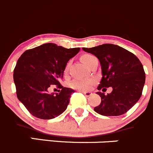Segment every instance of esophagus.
I'll use <instances>...</instances> for the list:
<instances>
[{"mask_svg":"<svg viewBox=\"0 0 153 153\" xmlns=\"http://www.w3.org/2000/svg\"><path fill=\"white\" fill-rule=\"evenodd\" d=\"M82 93L85 96L87 97H88L91 96L92 95L91 92H89V91H82Z\"/></svg>","mask_w":153,"mask_h":153,"instance_id":"34e87169","label":"esophagus"}]
</instances>
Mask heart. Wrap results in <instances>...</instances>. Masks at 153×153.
<instances>
[{
  "label": "heart",
  "instance_id": "heart-1",
  "mask_svg": "<svg viewBox=\"0 0 153 153\" xmlns=\"http://www.w3.org/2000/svg\"><path fill=\"white\" fill-rule=\"evenodd\" d=\"M94 58V56L91 54H83L82 56H81L80 57V59L81 61L84 63L85 65L88 66L89 63L91 62L93 59ZM69 68V64H68L65 66L64 70V73L67 74ZM94 83V81L91 79H74L72 80L70 82L69 85L71 88L76 89V90L81 91H85L90 89V88L91 87L92 85Z\"/></svg>",
  "mask_w": 153,
  "mask_h": 153
}]
</instances>
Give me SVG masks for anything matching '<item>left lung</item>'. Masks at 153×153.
Instances as JSON below:
<instances>
[{
  "mask_svg": "<svg viewBox=\"0 0 153 153\" xmlns=\"http://www.w3.org/2000/svg\"><path fill=\"white\" fill-rule=\"evenodd\" d=\"M97 56L102 77L98 90L113 88L111 94L97 92L101 102L94 108L104 116H119L127 112L141 97L145 72L140 60L132 53L117 45L104 44L91 48H82Z\"/></svg>",
  "mask_w": 153,
  "mask_h": 153,
  "instance_id": "left-lung-1",
  "label": "left lung"
}]
</instances>
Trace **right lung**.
Here are the masks:
<instances>
[{
    "instance_id": "obj_1",
    "label": "right lung",
    "mask_w": 153,
    "mask_h": 153,
    "mask_svg": "<svg viewBox=\"0 0 153 153\" xmlns=\"http://www.w3.org/2000/svg\"><path fill=\"white\" fill-rule=\"evenodd\" d=\"M79 50L47 43L27 50L19 57L13 74L16 94L32 115L49 120L65 111L74 91L63 87L59 81L68 62ZM53 84L60 88L56 95L48 93Z\"/></svg>"
}]
</instances>
